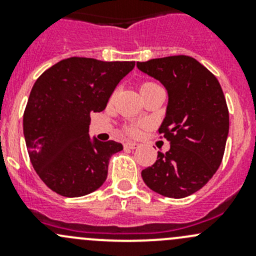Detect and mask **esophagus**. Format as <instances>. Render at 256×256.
<instances>
[{
    "instance_id": "esophagus-1",
    "label": "esophagus",
    "mask_w": 256,
    "mask_h": 256,
    "mask_svg": "<svg viewBox=\"0 0 256 256\" xmlns=\"http://www.w3.org/2000/svg\"><path fill=\"white\" fill-rule=\"evenodd\" d=\"M138 144L131 142V141H128V142L124 144V148H126V150H135V148H138Z\"/></svg>"
}]
</instances>
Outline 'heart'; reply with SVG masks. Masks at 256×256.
Listing matches in <instances>:
<instances>
[{"label": "heart", "mask_w": 256, "mask_h": 256, "mask_svg": "<svg viewBox=\"0 0 256 256\" xmlns=\"http://www.w3.org/2000/svg\"><path fill=\"white\" fill-rule=\"evenodd\" d=\"M154 84H156V82H144L142 85H141V89H144V88H147V86H151V85H154ZM141 128H142V125H141V124H132V125L126 126L125 131L128 134V135L136 136V135H138V134L141 132Z\"/></svg>", "instance_id": "obj_1"}]
</instances>
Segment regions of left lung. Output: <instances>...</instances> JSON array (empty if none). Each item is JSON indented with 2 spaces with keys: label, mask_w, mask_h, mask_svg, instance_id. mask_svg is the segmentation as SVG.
<instances>
[{
  "label": "left lung",
  "mask_w": 256,
  "mask_h": 256,
  "mask_svg": "<svg viewBox=\"0 0 256 256\" xmlns=\"http://www.w3.org/2000/svg\"><path fill=\"white\" fill-rule=\"evenodd\" d=\"M138 68L168 92L158 134L171 144L141 176L156 193L184 198L200 190L220 166L229 132L226 96L214 74L192 56L138 62Z\"/></svg>",
  "instance_id": "obj_1"
}]
</instances>
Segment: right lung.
I'll use <instances>...</instances> for the list:
<instances>
[{"label": "right lung", "instance_id": "right-lung-1", "mask_svg": "<svg viewBox=\"0 0 256 256\" xmlns=\"http://www.w3.org/2000/svg\"><path fill=\"white\" fill-rule=\"evenodd\" d=\"M135 62L72 56L47 69L30 90L23 132L40 180L63 197L96 190L108 177L110 157L122 144L89 138L90 112H100Z\"/></svg>", "mask_w": 256, "mask_h": 256}]
</instances>
